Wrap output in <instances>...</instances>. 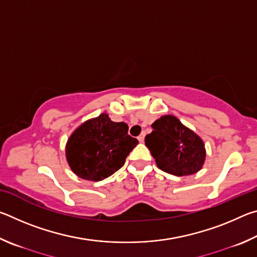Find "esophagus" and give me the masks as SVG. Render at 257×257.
<instances>
[{
    "instance_id": "1",
    "label": "esophagus",
    "mask_w": 257,
    "mask_h": 257,
    "mask_svg": "<svg viewBox=\"0 0 257 257\" xmlns=\"http://www.w3.org/2000/svg\"><path fill=\"white\" fill-rule=\"evenodd\" d=\"M144 139H145V133H143L142 135H139V136H138V141L139 142L143 143V142H144Z\"/></svg>"
}]
</instances>
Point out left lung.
<instances>
[{
    "label": "left lung",
    "instance_id": "1",
    "mask_svg": "<svg viewBox=\"0 0 257 257\" xmlns=\"http://www.w3.org/2000/svg\"><path fill=\"white\" fill-rule=\"evenodd\" d=\"M153 132L145 137V145L158 168L170 175L190 176L201 170L205 146L193 130L173 115H163L152 124Z\"/></svg>",
    "mask_w": 257,
    "mask_h": 257
}]
</instances>
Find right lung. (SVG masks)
Segmentation results:
<instances>
[{"mask_svg": "<svg viewBox=\"0 0 257 257\" xmlns=\"http://www.w3.org/2000/svg\"><path fill=\"white\" fill-rule=\"evenodd\" d=\"M138 144L124 122H113L106 113L82 123L68 139L66 156L73 173L85 180L99 181L124 164Z\"/></svg>", "mask_w": 257, "mask_h": 257, "instance_id": "right-lung-1", "label": "right lung"}]
</instances>
